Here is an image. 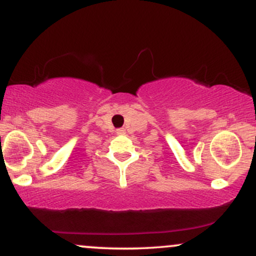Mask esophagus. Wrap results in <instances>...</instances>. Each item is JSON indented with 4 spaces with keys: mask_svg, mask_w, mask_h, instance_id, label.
<instances>
[{
    "mask_svg": "<svg viewBox=\"0 0 256 256\" xmlns=\"http://www.w3.org/2000/svg\"><path fill=\"white\" fill-rule=\"evenodd\" d=\"M116 132H118L119 134H125V130H124V128H119V130Z\"/></svg>",
    "mask_w": 256,
    "mask_h": 256,
    "instance_id": "esophagus-1",
    "label": "esophagus"
}]
</instances>
